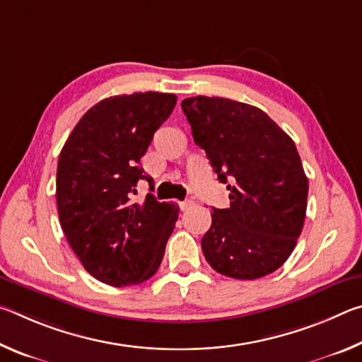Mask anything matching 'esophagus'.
<instances>
[{
  "instance_id": "34e87169",
  "label": "esophagus",
  "mask_w": 362,
  "mask_h": 362,
  "mask_svg": "<svg viewBox=\"0 0 362 362\" xmlns=\"http://www.w3.org/2000/svg\"><path fill=\"white\" fill-rule=\"evenodd\" d=\"M193 206H194V201L193 199H185V201H182V203H180V209L182 211H188V209H192Z\"/></svg>"
}]
</instances>
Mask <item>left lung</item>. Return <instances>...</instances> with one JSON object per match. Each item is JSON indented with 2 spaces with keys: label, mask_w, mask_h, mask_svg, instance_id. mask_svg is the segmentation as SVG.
Wrapping results in <instances>:
<instances>
[{
  "label": "left lung",
  "mask_w": 362,
  "mask_h": 362,
  "mask_svg": "<svg viewBox=\"0 0 362 362\" xmlns=\"http://www.w3.org/2000/svg\"><path fill=\"white\" fill-rule=\"evenodd\" d=\"M182 110L194 144L230 189V207H212V225L201 240L207 263L235 279L276 272L296 247L308 198L296 144L247 103L198 95L183 100Z\"/></svg>",
  "instance_id": "obj_1"
}]
</instances>
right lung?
I'll list each match as a JSON object with an SVG mask.
<instances>
[{"label": "right lung", "instance_id": "add662e5", "mask_svg": "<svg viewBox=\"0 0 362 362\" xmlns=\"http://www.w3.org/2000/svg\"><path fill=\"white\" fill-rule=\"evenodd\" d=\"M177 95L136 93L89 108L57 163V209L70 247L86 272L108 286L140 284L161 265L179 206L146 194L134 203L139 166Z\"/></svg>", "mask_w": 362, "mask_h": 362}]
</instances>
